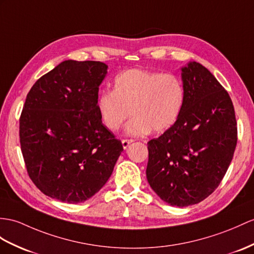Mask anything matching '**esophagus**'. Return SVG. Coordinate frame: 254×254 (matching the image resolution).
<instances>
[{
	"label": "esophagus",
	"mask_w": 254,
	"mask_h": 254,
	"mask_svg": "<svg viewBox=\"0 0 254 254\" xmlns=\"http://www.w3.org/2000/svg\"><path fill=\"white\" fill-rule=\"evenodd\" d=\"M133 140L132 139H123L122 140V144H123V147L124 148H127L129 146V144L132 143Z\"/></svg>",
	"instance_id": "obj_1"
}]
</instances>
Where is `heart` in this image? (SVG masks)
<instances>
[{
  "label": "heart",
  "mask_w": 254,
  "mask_h": 254,
  "mask_svg": "<svg viewBox=\"0 0 254 254\" xmlns=\"http://www.w3.org/2000/svg\"><path fill=\"white\" fill-rule=\"evenodd\" d=\"M185 101L182 80L172 73L129 69L117 74L113 91L98 96L97 109L103 125L112 131L130 114L126 132L134 137L152 131L164 132L177 123Z\"/></svg>",
  "instance_id": "1"
}]
</instances>
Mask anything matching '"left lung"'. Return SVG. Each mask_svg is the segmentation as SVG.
I'll list each match as a JSON object with an SVG mask.
<instances>
[{
  "label": "left lung",
  "instance_id": "left-lung-1",
  "mask_svg": "<svg viewBox=\"0 0 254 254\" xmlns=\"http://www.w3.org/2000/svg\"><path fill=\"white\" fill-rule=\"evenodd\" d=\"M185 101L177 123L147 142L146 178L171 206L195 205L212 194L230 166L237 144L232 99L198 63L182 67Z\"/></svg>",
  "mask_w": 254,
  "mask_h": 254
}]
</instances>
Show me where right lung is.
<instances>
[{
    "label": "right lung",
    "mask_w": 254,
    "mask_h": 254,
    "mask_svg": "<svg viewBox=\"0 0 254 254\" xmlns=\"http://www.w3.org/2000/svg\"><path fill=\"white\" fill-rule=\"evenodd\" d=\"M108 65L65 60L36 80L19 120V138L31 180L64 202L87 200L107 183L124 150L97 109Z\"/></svg>",
    "instance_id": "right-lung-1"
}]
</instances>
